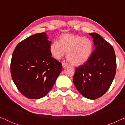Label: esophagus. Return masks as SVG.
<instances>
[{
	"mask_svg": "<svg viewBox=\"0 0 125 125\" xmlns=\"http://www.w3.org/2000/svg\"><path fill=\"white\" fill-rule=\"evenodd\" d=\"M62 66L64 68H65V67H66V66H67L68 65V64H66V63H65V62H62Z\"/></svg>",
	"mask_w": 125,
	"mask_h": 125,
	"instance_id": "34e87169",
	"label": "esophagus"
}]
</instances>
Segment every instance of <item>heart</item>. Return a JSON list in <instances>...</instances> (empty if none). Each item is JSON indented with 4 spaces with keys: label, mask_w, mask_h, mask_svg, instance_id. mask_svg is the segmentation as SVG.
I'll return each instance as SVG.
<instances>
[{
    "label": "heart",
    "mask_w": 125,
    "mask_h": 125,
    "mask_svg": "<svg viewBox=\"0 0 125 125\" xmlns=\"http://www.w3.org/2000/svg\"><path fill=\"white\" fill-rule=\"evenodd\" d=\"M93 42L90 39L73 34H64L51 44L52 56L60 59L66 52V59L72 65L80 66L86 63L93 52Z\"/></svg>",
    "instance_id": "obj_1"
}]
</instances>
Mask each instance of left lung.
<instances>
[{
    "instance_id": "obj_1",
    "label": "left lung",
    "mask_w": 125,
    "mask_h": 125,
    "mask_svg": "<svg viewBox=\"0 0 125 125\" xmlns=\"http://www.w3.org/2000/svg\"><path fill=\"white\" fill-rule=\"evenodd\" d=\"M95 49L84 64L76 68L73 83L84 97L95 100L110 88L116 73L115 54L112 45L98 33H89Z\"/></svg>"
}]
</instances>
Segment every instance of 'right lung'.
Listing matches in <instances>:
<instances>
[{"mask_svg": "<svg viewBox=\"0 0 125 125\" xmlns=\"http://www.w3.org/2000/svg\"><path fill=\"white\" fill-rule=\"evenodd\" d=\"M51 44L47 34L42 32L21 41L13 51L12 78L18 89L27 98L45 96L62 69L61 63L51 56Z\"/></svg>", "mask_w": 125, "mask_h": 125, "instance_id": "right-lung-1", "label": "right lung"}]
</instances>
